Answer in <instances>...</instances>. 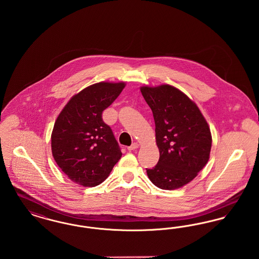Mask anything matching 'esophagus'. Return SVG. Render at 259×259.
<instances>
[{
    "instance_id": "esophagus-1",
    "label": "esophagus",
    "mask_w": 259,
    "mask_h": 259,
    "mask_svg": "<svg viewBox=\"0 0 259 259\" xmlns=\"http://www.w3.org/2000/svg\"><path fill=\"white\" fill-rule=\"evenodd\" d=\"M138 148H139V145H138L137 143H134V144H132L130 147H128V150H134V149Z\"/></svg>"
}]
</instances>
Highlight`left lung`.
I'll return each instance as SVG.
<instances>
[{
    "instance_id": "8db88e82",
    "label": "left lung",
    "mask_w": 259,
    "mask_h": 259,
    "mask_svg": "<svg viewBox=\"0 0 259 259\" xmlns=\"http://www.w3.org/2000/svg\"><path fill=\"white\" fill-rule=\"evenodd\" d=\"M153 113L159 160L147 169L148 179L165 190L190 183L208 163L211 148L209 125L197 105L178 88L141 87Z\"/></svg>"
}]
</instances>
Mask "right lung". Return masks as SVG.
<instances>
[{"label": "right lung", "mask_w": 259, "mask_h": 259, "mask_svg": "<svg viewBox=\"0 0 259 259\" xmlns=\"http://www.w3.org/2000/svg\"><path fill=\"white\" fill-rule=\"evenodd\" d=\"M125 82H98L74 95L58 115L51 134L52 155L75 184L96 186L122 153L103 111L119 96Z\"/></svg>", "instance_id": "right-lung-1"}]
</instances>
